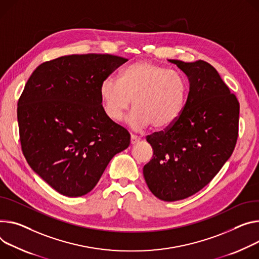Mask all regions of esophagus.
<instances>
[{
    "label": "esophagus",
    "instance_id": "1",
    "mask_svg": "<svg viewBox=\"0 0 259 259\" xmlns=\"http://www.w3.org/2000/svg\"><path fill=\"white\" fill-rule=\"evenodd\" d=\"M140 142V138L135 136V135H131V138H130V144L133 146V145H136Z\"/></svg>",
    "mask_w": 259,
    "mask_h": 259
}]
</instances>
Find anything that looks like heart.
Here are the masks:
<instances>
[{
    "label": "heart",
    "mask_w": 259,
    "mask_h": 259,
    "mask_svg": "<svg viewBox=\"0 0 259 259\" xmlns=\"http://www.w3.org/2000/svg\"><path fill=\"white\" fill-rule=\"evenodd\" d=\"M189 93L187 79L180 73L150 61H139L127 67L121 80L105 78L100 85L103 111L112 122H119L129 110L127 123L135 131L151 125L162 131L174 126L181 117Z\"/></svg>",
    "instance_id": "1"
}]
</instances>
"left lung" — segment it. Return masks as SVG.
I'll list each match as a JSON object with an SVG mask.
<instances>
[{
  "label": "left lung",
  "instance_id": "1",
  "mask_svg": "<svg viewBox=\"0 0 259 259\" xmlns=\"http://www.w3.org/2000/svg\"><path fill=\"white\" fill-rule=\"evenodd\" d=\"M168 62L188 77L189 94L178 122L148 136L154 155L144 166V177L156 197L177 201L201 190L231 156L238 138L240 104L208 63Z\"/></svg>",
  "mask_w": 259,
  "mask_h": 259
}]
</instances>
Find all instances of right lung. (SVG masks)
<instances>
[{
    "mask_svg": "<svg viewBox=\"0 0 259 259\" xmlns=\"http://www.w3.org/2000/svg\"><path fill=\"white\" fill-rule=\"evenodd\" d=\"M128 59L72 55L38 66L17 104L21 149L31 168L62 195H85L130 134L105 115L100 85Z\"/></svg>",
    "mask_w": 259,
    "mask_h": 259,
    "instance_id": "obj_1",
    "label": "right lung"
}]
</instances>
